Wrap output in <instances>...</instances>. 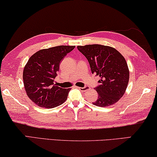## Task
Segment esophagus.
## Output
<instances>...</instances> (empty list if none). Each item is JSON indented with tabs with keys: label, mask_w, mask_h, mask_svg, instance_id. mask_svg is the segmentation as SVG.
I'll use <instances>...</instances> for the list:
<instances>
[{
	"label": "esophagus",
	"mask_w": 157,
	"mask_h": 157,
	"mask_svg": "<svg viewBox=\"0 0 157 157\" xmlns=\"http://www.w3.org/2000/svg\"><path fill=\"white\" fill-rule=\"evenodd\" d=\"M78 89H79V90H81L82 91H85L89 90V89H90V87L88 86H84V87H78Z\"/></svg>",
	"instance_id": "1"
}]
</instances>
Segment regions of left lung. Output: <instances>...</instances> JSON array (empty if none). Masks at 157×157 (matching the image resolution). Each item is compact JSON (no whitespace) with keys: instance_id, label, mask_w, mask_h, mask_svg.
Segmentation results:
<instances>
[{"instance_id":"obj_1","label":"left lung","mask_w":157,"mask_h":157,"mask_svg":"<svg viewBox=\"0 0 157 157\" xmlns=\"http://www.w3.org/2000/svg\"><path fill=\"white\" fill-rule=\"evenodd\" d=\"M77 47L88 60L91 73L101 78L95 88L98 99L93 104L103 108L117 103L125 93L129 80L124 56L113 47L101 44Z\"/></svg>"}]
</instances>
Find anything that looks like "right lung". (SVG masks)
<instances>
[{
  "label": "right lung",
  "mask_w": 157,
  "mask_h": 157,
  "mask_svg": "<svg viewBox=\"0 0 157 157\" xmlns=\"http://www.w3.org/2000/svg\"><path fill=\"white\" fill-rule=\"evenodd\" d=\"M75 46H56L32 55L23 72L24 88L31 100L41 108H53L66 101L71 89L54 84L60 62Z\"/></svg>",
  "instance_id": "right-lung-1"
}]
</instances>
